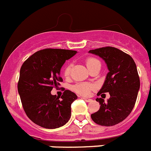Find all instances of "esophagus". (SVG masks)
<instances>
[{
    "instance_id": "34e87169",
    "label": "esophagus",
    "mask_w": 151,
    "mask_h": 151,
    "mask_svg": "<svg viewBox=\"0 0 151 151\" xmlns=\"http://www.w3.org/2000/svg\"><path fill=\"white\" fill-rule=\"evenodd\" d=\"M83 99H84L85 101H86V102H90L91 100H92V99H89V98H86V97H85V98H83Z\"/></svg>"
}]
</instances>
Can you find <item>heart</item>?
<instances>
[{
    "mask_svg": "<svg viewBox=\"0 0 151 151\" xmlns=\"http://www.w3.org/2000/svg\"><path fill=\"white\" fill-rule=\"evenodd\" d=\"M86 65L88 68H90L93 65H95L97 63H100L99 60H97L96 58L93 57H89L86 60ZM71 68H72V65L68 64L64 69V75L65 76H68L70 75ZM93 89V86L90 83H77L73 86V90L78 94H80L82 96H88L90 93V91Z\"/></svg>",
    "mask_w": 151,
    "mask_h": 151,
    "instance_id": "heart-1",
    "label": "heart"
}]
</instances>
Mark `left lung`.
I'll use <instances>...</instances> for the list:
<instances>
[{
    "label": "left lung",
    "mask_w": 151,
    "mask_h": 151,
    "mask_svg": "<svg viewBox=\"0 0 151 151\" xmlns=\"http://www.w3.org/2000/svg\"><path fill=\"white\" fill-rule=\"evenodd\" d=\"M89 52L103 58L109 69L97 95L103 93L106 96L103 94L106 93L110 95L107 102L103 97L96 98L100 107L98 111L91 114V118L99 125L114 126L127 117L135 105L140 89L137 65L131 56L114 47H103Z\"/></svg>",
    "instance_id": "1"
}]
</instances>
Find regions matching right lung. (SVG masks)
Listing matches in <instances>:
<instances>
[{
	"label": "right lung",
	"instance_id": "add662e5",
	"mask_svg": "<svg viewBox=\"0 0 151 151\" xmlns=\"http://www.w3.org/2000/svg\"><path fill=\"white\" fill-rule=\"evenodd\" d=\"M76 52L45 48L34 53L22 65L17 90L26 115L37 125L55 129L70 119L71 104L77 96L65 90L60 99L51 91L62 81L59 76L62 66Z\"/></svg>",
	"mask_w": 151,
	"mask_h": 151
}]
</instances>
